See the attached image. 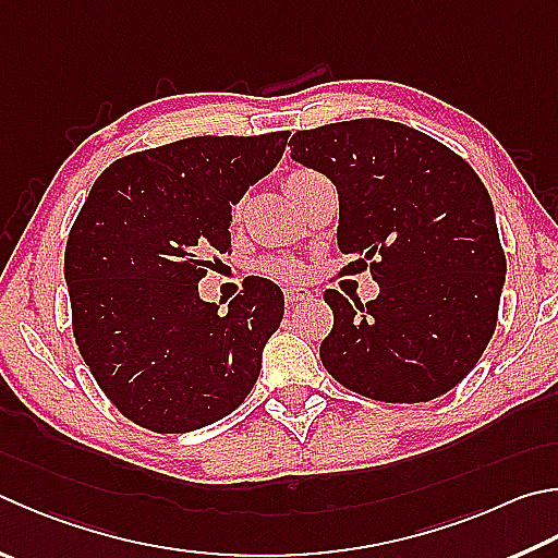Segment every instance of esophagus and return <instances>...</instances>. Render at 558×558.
Wrapping results in <instances>:
<instances>
[{
    "label": "esophagus",
    "mask_w": 558,
    "mask_h": 558,
    "mask_svg": "<svg viewBox=\"0 0 558 558\" xmlns=\"http://www.w3.org/2000/svg\"><path fill=\"white\" fill-rule=\"evenodd\" d=\"M312 292L307 290V288H302V286H292V288H286V300L288 302H300V300H305V298H310Z\"/></svg>",
    "instance_id": "esophagus-1"
}]
</instances>
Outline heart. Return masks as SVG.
Instances as JSON below:
<instances>
[{
	"label": "heart",
	"instance_id": "b5f03b06",
	"mask_svg": "<svg viewBox=\"0 0 558 558\" xmlns=\"http://www.w3.org/2000/svg\"><path fill=\"white\" fill-rule=\"evenodd\" d=\"M324 175L322 173H317V170H310V168H300V170H292V173L286 178V190H288V195L295 199L302 190H305L307 185H312V182H317V180H322ZM266 268H268V272H272V276H278V278H300L302 276V266L300 263H295V260H286V258H280V260H270V263H266Z\"/></svg>",
	"mask_w": 558,
	"mask_h": 558
}]
</instances>
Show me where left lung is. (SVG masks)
I'll return each instance as SVG.
<instances>
[{"label":"left lung","instance_id":"left-lung-1","mask_svg":"<svg viewBox=\"0 0 558 558\" xmlns=\"http://www.w3.org/2000/svg\"><path fill=\"white\" fill-rule=\"evenodd\" d=\"M290 146L337 185L339 248L380 286L366 305L324 292L333 312L324 368L380 402L449 392L493 339L508 272L481 178L437 138L385 119L298 131Z\"/></svg>","mask_w":558,"mask_h":558}]
</instances>
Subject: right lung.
Segmentation results:
<instances>
[{
    "label": "right lung",
    "instance_id": "add662e5",
    "mask_svg": "<svg viewBox=\"0 0 558 558\" xmlns=\"http://www.w3.org/2000/svg\"><path fill=\"white\" fill-rule=\"evenodd\" d=\"M288 136L182 138L114 160L89 190L65 246L73 333L99 388L138 427H207L256 385L282 290L256 278L219 312L197 282L231 248V207L278 166Z\"/></svg>",
    "mask_w": 558,
    "mask_h": 558
}]
</instances>
